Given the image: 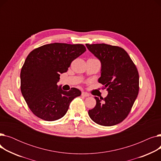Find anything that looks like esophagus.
Wrapping results in <instances>:
<instances>
[{"label": "esophagus", "mask_w": 161, "mask_h": 161, "mask_svg": "<svg viewBox=\"0 0 161 161\" xmlns=\"http://www.w3.org/2000/svg\"><path fill=\"white\" fill-rule=\"evenodd\" d=\"M81 95H82L83 97H89V94L87 93V92H81Z\"/></svg>", "instance_id": "1"}]
</instances>
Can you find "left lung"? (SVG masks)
I'll return each mask as SVG.
<instances>
[{
    "mask_svg": "<svg viewBox=\"0 0 161 161\" xmlns=\"http://www.w3.org/2000/svg\"><path fill=\"white\" fill-rule=\"evenodd\" d=\"M86 46L101 63L98 82L108 94L104 98L95 97L96 106L89 109L91 119L103 126H113L127 117L139 91V74L136 66L126 51L106 44Z\"/></svg>",
    "mask_w": 161,
    "mask_h": 161,
    "instance_id": "1",
    "label": "left lung"
}]
</instances>
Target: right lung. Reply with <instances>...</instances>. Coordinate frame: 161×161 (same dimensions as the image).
<instances>
[{
    "label": "right lung",
    "mask_w": 161,
    "mask_h": 161,
    "mask_svg": "<svg viewBox=\"0 0 161 161\" xmlns=\"http://www.w3.org/2000/svg\"><path fill=\"white\" fill-rule=\"evenodd\" d=\"M86 51L82 44L53 43L32 50L22 67L21 91L31 112L40 119L53 121L61 119L72 100L81 91H63L57 82L71 63Z\"/></svg>",
    "instance_id": "1"
}]
</instances>
